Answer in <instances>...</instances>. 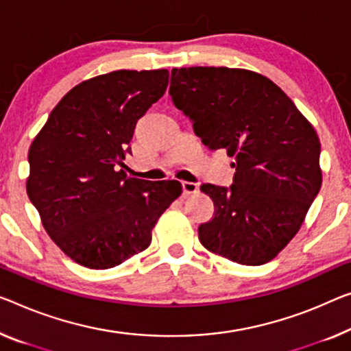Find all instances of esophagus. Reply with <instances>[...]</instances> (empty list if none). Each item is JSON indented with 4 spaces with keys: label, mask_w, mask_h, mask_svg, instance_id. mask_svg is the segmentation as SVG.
Returning <instances> with one entry per match:
<instances>
[{
    "label": "esophagus",
    "mask_w": 351,
    "mask_h": 351,
    "mask_svg": "<svg viewBox=\"0 0 351 351\" xmlns=\"http://www.w3.org/2000/svg\"><path fill=\"white\" fill-rule=\"evenodd\" d=\"M197 191H198V184H195V182L182 181V192H184V195H191V193H195Z\"/></svg>",
    "instance_id": "esophagus-1"
}]
</instances>
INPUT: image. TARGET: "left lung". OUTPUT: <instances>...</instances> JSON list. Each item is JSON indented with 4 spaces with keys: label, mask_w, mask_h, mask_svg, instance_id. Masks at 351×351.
Listing matches in <instances>:
<instances>
[{
    "label": "left lung",
    "mask_w": 351,
    "mask_h": 351,
    "mask_svg": "<svg viewBox=\"0 0 351 351\" xmlns=\"http://www.w3.org/2000/svg\"><path fill=\"white\" fill-rule=\"evenodd\" d=\"M170 96L209 149L234 158L233 184H202L214 217L198 227L213 254L268 263L301 228L322 187L320 140L291 99L265 75L230 67L171 71Z\"/></svg>",
    "instance_id": "1"
}]
</instances>
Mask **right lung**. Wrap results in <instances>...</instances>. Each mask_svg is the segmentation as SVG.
I'll return each instance as SVG.
<instances>
[{"label":"right lung","mask_w":351,"mask_h":351,"mask_svg":"<svg viewBox=\"0 0 351 351\" xmlns=\"http://www.w3.org/2000/svg\"><path fill=\"white\" fill-rule=\"evenodd\" d=\"M169 71H113L61 99L28 151L26 192L53 243L78 265L108 269L142 252L180 181L129 178L135 124L164 96Z\"/></svg>","instance_id":"right-lung-1"}]
</instances>
